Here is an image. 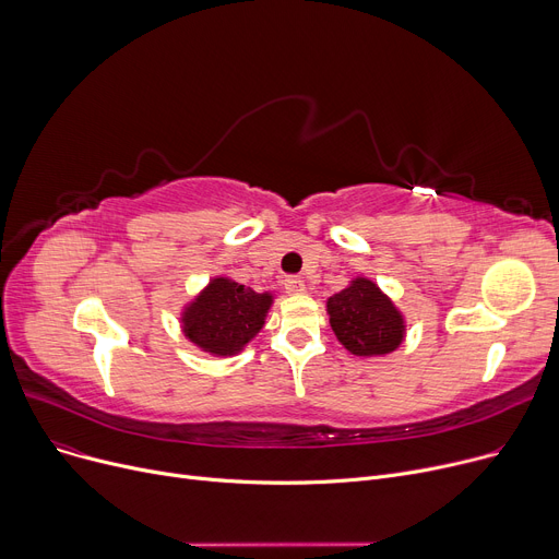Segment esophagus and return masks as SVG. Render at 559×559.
<instances>
[{"label": "esophagus", "instance_id": "34e87169", "mask_svg": "<svg viewBox=\"0 0 559 559\" xmlns=\"http://www.w3.org/2000/svg\"><path fill=\"white\" fill-rule=\"evenodd\" d=\"M284 286H286V290H288V293H293V295H300V293H305V290H307L305 280H302V277H298V275H290V277H286V280H284Z\"/></svg>", "mask_w": 559, "mask_h": 559}]
</instances>
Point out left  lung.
<instances>
[{
  "mask_svg": "<svg viewBox=\"0 0 559 559\" xmlns=\"http://www.w3.org/2000/svg\"><path fill=\"white\" fill-rule=\"evenodd\" d=\"M330 324L341 345L354 356H383L395 352L404 336L402 311L368 277H354L347 288L326 300Z\"/></svg>",
  "mask_w": 559,
  "mask_h": 559,
  "instance_id": "obj_1",
  "label": "left lung"
}]
</instances>
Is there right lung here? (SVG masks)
Here are the masks:
<instances>
[{
	"mask_svg": "<svg viewBox=\"0 0 559 559\" xmlns=\"http://www.w3.org/2000/svg\"><path fill=\"white\" fill-rule=\"evenodd\" d=\"M273 293H257L229 277H214L182 309V334L214 356L239 354L266 322Z\"/></svg>",
	"mask_w": 559,
	"mask_h": 559,
	"instance_id": "right-lung-1",
	"label": "right lung"
}]
</instances>
